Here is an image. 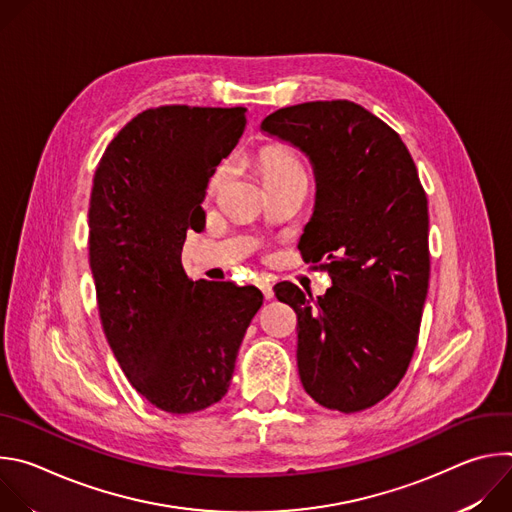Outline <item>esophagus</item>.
<instances>
[{
    "mask_svg": "<svg viewBox=\"0 0 512 512\" xmlns=\"http://www.w3.org/2000/svg\"><path fill=\"white\" fill-rule=\"evenodd\" d=\"M257 285H259V289L263 291L265 300H271V298H273V285H271V281H269L267 277H259V279H257Z\"/></svg>",
    "mask_w": 512,
    "mask_h": 512,
    "instance_id": "1",
    "label": "esophagus"
}]
</instances>
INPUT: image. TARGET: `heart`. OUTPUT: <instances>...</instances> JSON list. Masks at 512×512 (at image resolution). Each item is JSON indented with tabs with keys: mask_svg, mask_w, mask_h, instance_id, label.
<instances>
[{
	"mask_svg": "<svg viewBox=\"0 0 512 512\" xmlns=\"http://www.w3.org/2000/svg\"><path fill=\"white\" fill-rule=\"evenodd\" d=\"M259 170H261L265 184L269 186V184L283 180L291 174L304 172V166L296 154H291L283 148H265L259 154ZM231 174H233V166L229 162H223L214 168V172L210 174V180H208V196L210 198L223 192V188L231 180Z\"/></svg>",
	"mask_w": 512,
	"mask_h": 512,
	"instance_id": "obj_1",
	"label": "heart"
}]
</instances>
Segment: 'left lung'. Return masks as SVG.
Instances as JSON below:
<instances>
[{"label": "left lung", "instance_id": "left-lung-1", "mask_svg": "<svg viewBox=\"0 0 512 512\" xmlns=\"http://www.w3.org/2000/svg\"><path fill=\"white\" fill-rule=\"evenodd\" d=\"M261 129L306 152L318 184L300 251L323 261L332 287L314 302L294 283L275 285L298 316L302 385L326 409H369L405 377L427 296L429 216L415 162L395 129L344 99L277 109Z\"/></svg>", "mask_w": 512, "mask_h": 512}]
</instances>
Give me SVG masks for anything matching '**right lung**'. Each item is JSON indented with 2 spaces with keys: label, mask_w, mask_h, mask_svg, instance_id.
<instances>
[{
  "label": "right lung",
  "mask_w": 512,
  "mask_h": 512,
  "mask_svg": "<svg viewBox=\"0 0 512 512\" xmlns=\"http://www.w3.org/2000/svg\"><path fill=\"white\" fill-rule=\"evenodd\" d=\"M245 107L164 105L107 145L89 206V263L105 338L133 389L168 413L221 401L263 304L253 285L192 281L188 231L204 225L214 168L245 131Z\"/></svg>",
  "instance_id": "add662e5"
}]
</instances>
